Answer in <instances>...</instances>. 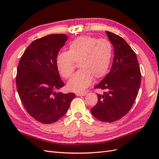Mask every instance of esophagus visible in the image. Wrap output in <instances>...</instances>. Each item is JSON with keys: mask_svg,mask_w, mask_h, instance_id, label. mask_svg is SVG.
Listing matches in <instances>:
<instances>
[{"mask_svg": "<svg viewBox=\"0 0 159 159\" xmlns=\"http://www.w3.org/2000/svg\"><path fill=\"white\" fill-rule=\"evenodd\" d=\"M86 95L85 93H76L77 96H85Z\"/></svg>", "mask_w": 159, "mask_h": 159, "instance_id": "1", "label": "esophagus"}]
</instances>
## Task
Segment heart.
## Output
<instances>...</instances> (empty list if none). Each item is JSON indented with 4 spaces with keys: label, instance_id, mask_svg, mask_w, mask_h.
I'll use <instances>...</instances> for the list:
<instances>
[{
    "label": "heart",
    "instance_id": "heart-1",
    "mask_svg": "<svg viewBox=\"0 0 159 159\" xmlns=\"http://www.w3.org/2000/svg\"><path fill=\"white\" fill-rule=\"evenodd\" d=\"M113 56V47L105 39L89 36L77 38L69 44V51H60L56 57L57 68L63 78H69L78 62L80 68L67 84L68 89L81 92L91 84L93 77L99 79L109 70Z\"/></svg>",
    "mask_w": 159,
    "mask_h": 159
}]
</instances>
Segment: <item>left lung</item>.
Returning <instances> with one entry per match:
<instances>
[{"mask_svg": "<svg viewBox=\"0 0 159 159\" xmlns=\"http://www.w3.org/2000/svg\"><path fill=\"white\" fill-rule=\"evenodd\" d=\"M114 50L111 69L95 86L107 89L98 94V102L91 109L93 116L102 122L112 123L124 117L135 100L141 81L136 54L123 38L106 32Z\"/></svg>", "mask_w": 159, "mask_h": 159, "instance_id": "obj_1", "label": "left lung"}]
</instances>
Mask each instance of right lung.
I'll use <instances>...</instances> for the list:
<instances>
[{
    "instance_id": "right-lung-1",
    "label": "right lung",
    "mask_w": 159,
    "mask_h": 159,
    "mask_svg": "<svg viewBox=\"0 0 159 159\" xmlns=\"http://www.w3.org/2000/svg\"><path fill=\"white\" fill-rule=\"evenodd\" d=\"M66 34H50L33 41L19 61L16 78L19 97L26 111L36 121L50 124L68 110L74 93H56L63 87L56 57L68 40Z\"/></svg>"
}]
</instances>
